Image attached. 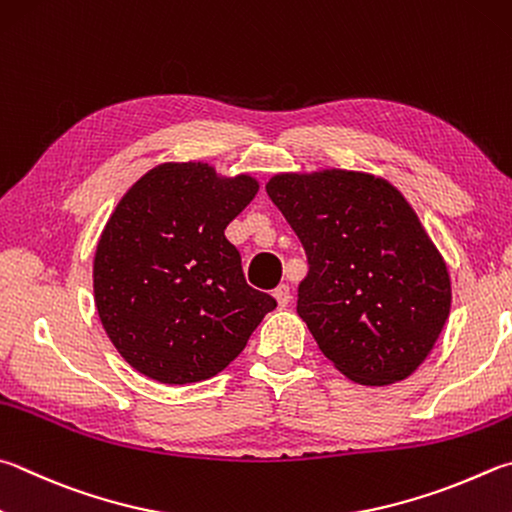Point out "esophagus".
Returning a JSON list of instances; mask_svg holds the SVG:
<instances>
[{
  "label": "esophagus",
  "instance_id": "34e87169",
  "mask_svg": "<svg viewBox=\"0 0 512 512\" xmlns=\"http://www.w3.org/2000/svg\"><path fill=\"white\" fill-rule=\"evenodd\" d=\"M273 295H275V300H277V304L280 306H286L288 302H291V288H288V284H280L273 291Z\"/></svg>",
  "mask_w": 512,
  "mask_h": 512
}]
</instances>
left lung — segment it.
Listing matches in <instances>:
<instances>
[{"label":"left lung","instance_id":"left-lung-1","mask_svg":"<svg viewBox=\"0 0 512 512\" xmlns=\"http://www.w3.org/2000/svg\"><path fill=\"white\" fill-rule=\"evenodd\" d=\"M300 237L309 273L297 313L347 378L403 380L450 313V277L403 194L360 172L282 174L266 185Z\"/></svg>","mask_w":512,"mask_h":512}]
</instances>
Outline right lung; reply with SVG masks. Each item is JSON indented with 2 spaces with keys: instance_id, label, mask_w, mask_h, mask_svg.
I'll use <instances>...</instances> for the list:
<instances>
[{
  "instance_id": "right-lung-1",
  "label": "right lung",
  "mask_w": 512,
  "mask_h": 512,
  "mask_svg": "<svg viewBox=\"0 0 512 512\" xmlns=\"http://www.w3.org/2000/svg\"><path fill=\"white\" fill-rule=\"evenodd\" d=\"M255 194L250 176L165 163L141 176L107 221L94 259L96 309L120 356L147 378H212L277 306L248 286L224 235Z\"/></svg>"
}]
</instances>
